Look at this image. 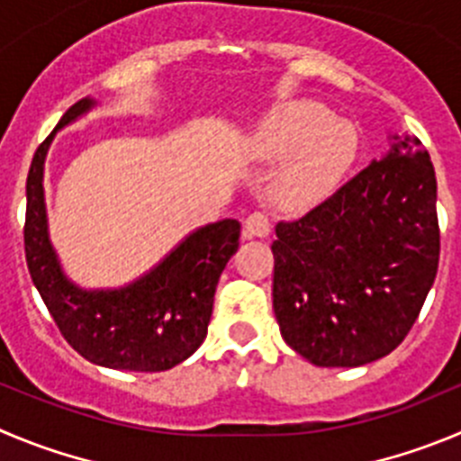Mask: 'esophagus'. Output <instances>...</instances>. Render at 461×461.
I'll return each instance as SVG.
<instances>
[{
  "label": "esophagus",
  "mask_w": 461,
  "mask_h": 461,
  "mask_svg": "<svg viewBox=\"0 0 461 461\" xmlns=\"http://www.w3.org/2000/svg\"><path fill=\"white\" fill-rule=\"evenodd\" d=\"M268 234H270V221L266 213L255 211V213H250V216L245 218V222H243L245 239H255V236L264 239V236H268Z\"/></svg>",
  "instance_id": "34e87169"
}]
</instances>
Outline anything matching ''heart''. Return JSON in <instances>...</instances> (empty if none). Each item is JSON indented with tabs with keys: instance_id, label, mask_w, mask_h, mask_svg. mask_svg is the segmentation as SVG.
<instances>
[{
	"instance_id": "1",
	"label": "heart",
	"mask_w": 461,
	"mask_h": 461,
	"mask_svg": "<svg viewBox=\"0 0 461 461\" xmlns=\"http://www.w3.org/2000/svg\"><path fill=\"white\" fill-rule=\"evenodd\" d=\"M357 145L352 124L312 102L273 111L245 140L255 158L291 157L273 184L275 200L291 206L313 204L328 195L355 163Z\"/></svg>"
}]
</instances>
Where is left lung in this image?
<instances>
[{
    "label": "left lung",
    "instance_id": "8db88e82",
    "mask_svg": "<svg viewBox=\"0 0 461 461\" xmlns=\"http://www.w3.org/2000/svg\"><path fill=\"white\" fill-rule=\"evenodd\" d=\"M275 227L279 332L316 366H364L402 343L438 268L437 177L416 136Z\"/></svg>",
    "mask_w": 461,
    "mask_h": 461
}]
</instances>
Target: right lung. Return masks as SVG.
Wrapping results in <instances>:
<instances>
[{"instance_id":"right-lung-1","label":"right lung","mask_w":461,"mask_h":461,"mask_svg":"<svg viewBox=\"0 0 461 461\" xmlns=\"http://www.w3.org/2000/svg\"><path fill=\"white\" fill-rule=\"evenodd\" d=\"M93 106L90 97L72 104L33 154L24 221L29 273L66 341L84 359L118 371H167L204 341L218 279L239 250L240 222L225 218L200 227L122 289L86 291L70 282L47 234L42 170L54 133Z\"/></svg>"}]
</instances>
